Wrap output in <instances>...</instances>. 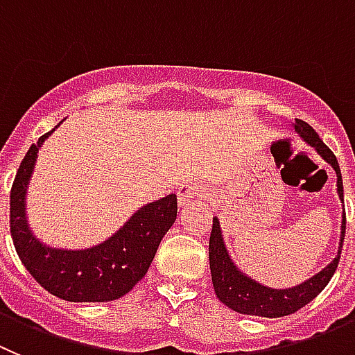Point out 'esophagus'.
Masks as SVG:
<instances>
[{"instance_id":"esophagus-1","label":"esophagus","mask_w":355,"mask_h":355,"mask_svg":"<svg viewBox=\"0 0 355 355\" xmlns=\"http://www.w3.org/2000/svg\"><path fill=\"white\" fill-rule=\"evenodd\" d=\"M177 196H178V203H180V205H189L191 201L198 196V187L194 184L182 185L180 189H178Z\"/></svg>"}]
</instances>
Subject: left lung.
Instances as JSON below:
<instances>
[{
  "mask_svg": "<svg viewBox=\"0 0 355 355\" xmlns=\"http://www.w3.org/2000/svg\"><path fill=\"white\" fill-rule=\"evenodd\" d=\"M295 130L301 134L302 138L317 148L318 154L333 166L338 177V194L340 200L343 201V182H341V171L338 166L336 155L333 150L329 148L317 130L313 129L309 123L297 120L293 123ZM345 225H347V217L343 214V221H341V242L338 249V257L325 267L324 270L313 276L311 279L304 281L302 285H297L293 288L286 290H274L269 286H263L251 277L244 276L241 270L232 263L228 253H226L225 242H223L221 228L217 217L212 221V232H210L209 241V260H210V272H212V285L216 290L217 299L230 309L244 315H253V317H265V318H277L286 317L290 313H295L302 306L313 301L322 290L327 286L331 277L336 272V267L340 263L341 248H343L345 239Z\"/></svg>",
  "mask_w": 355,
  "mask_h": 355,
  "instance_id": "1",
  "label": "left lung"
}]
</instances>
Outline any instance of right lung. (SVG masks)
<instances>
[{"instance_id":"right-lung-1","label":"right lung","mask_w":355,"mask_h":355,"mask_svg":"<svg viewBox=\"0 0 355 355\" xmlns=\"http://www.w3.org/2000/svg\"><path fill=\"white\" fill-rule=\"evenodd\" d=\"M51 132L30 146L12 184L10 233L15 251L38 285L53 295L70 302L114 301L130 292L148 270L164 233L177 219V196L168 194L141 207L123 228L95 248L81 251L47 248L28 226L24 196L38 148Z\"/></svg>"}]
</instances>
